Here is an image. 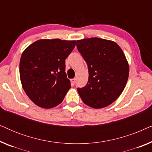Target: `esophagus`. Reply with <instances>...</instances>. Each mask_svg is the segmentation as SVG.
<instances>
[{"label":"esophagus","instance_id":"1","mask_svg":"<svg viewBox=\"0 0 152 152\" xmlns=\"http://www.w3.org/2000/svg\"><path fill=\"white\" fill-rule=\"evenodd\" d=\"M70 81H71V84L74 85L75 84V82H76V79H75V78L72 79V80H70Z\"/></svg>","mask_w":152,"mask_h":152}]
</instances>
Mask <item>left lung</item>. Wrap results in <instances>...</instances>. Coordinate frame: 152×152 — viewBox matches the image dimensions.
I'll return each mask as SVG.
<instances>
[{
    "mask_svg": "<svg viewBox=\"0 0 152 152\" xmlns=\"http://www.w3.org/2000/svg\"><path fill=\"white\" fill-rule=\"evenodd\" d=\"M77 47L86 61L88 80L77 88L84 104L94 109L107 107L123 91L129 77L128 62L114 41L97 37L77 41Z\"/></svg>",
    "mask_w": 152,
    "mask_h": 152,
    "instance_id": "left-lung-1",
    "label": "left lung"
}]
</instances>
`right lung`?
I'll return each mask as SVG.
<instances>
[{"mask_svg": "<svg viewBox=\"0 0 152 152\" xmlns=\"http://www.w3.org/2000/svg\"><path fill=\"white\" fill-rule=\"evenodd\" d=\"M75 44L76 41L41 39L23 51L19 65L20 82L35 104L50 109L63 101L71 88L65 60Z\"/></svg>", "mask_w": 152, "mask_h": 152, "instance_id": "right-lung-1", "label": "right lung"}]
</instances>
